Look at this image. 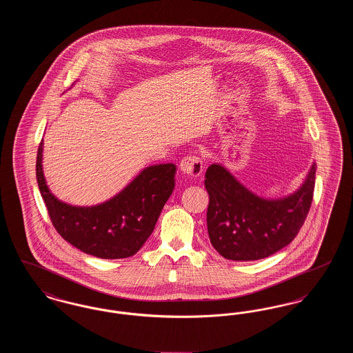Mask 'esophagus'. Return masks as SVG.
Listing matches in <instances>:
<instances>
[{
  "mask_svg": "<svg viewBox=\"0 0 353 353\" xmlns=\"http://www.w3.org/2000/svg\"><path fill=\"white\" fill-rule=\"evenodd\" d=\"M180 170L190 177H199L202 173V160L199 156H186L180 161Z\"/></svg>",
  "mask_w": 353,
  "mask_h": 353,
  "instance_id": "1",
  "label": "esophagus"
}]
</instances>
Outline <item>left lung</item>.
I'll return each instance as SVG.
<instances>
[{"label": "left lung", "instance_id": "left-lung-1", "mask_svg": "<svg viewBox=\"0 0 353 353\" xmlns=\"http://www.w3.org/2000/svg\"><path fill=\"white\" fill-rule=\"evenodd\" d=\"M316 164L294 193L263 199L252 193L221 164L205 173L209 193L206 223L213 248L226 259L255 261L287 246L299 233L308 214Z\"/></svg>", "mask_w": 353, "mask_h": 353}]
</instances>
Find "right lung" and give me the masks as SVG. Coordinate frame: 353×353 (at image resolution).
<instances>
[{
  "mask_svg": "<svg viewBox=\"0 0 353 353\" xmlns=\"http://www.w3.org/2000/svg\"><path fill=\"white\" fill-rule=\"evenodd\" d=\"M43 140L37 153V181L55 230L81 252L101 259L128 258L141 249L174 189V164L143 169L117 196L94 206L58 200L42 169Z\"/></svg>",
  "mask_w": 353,
  "mask_h": 353,
  "instance_id": "right-lung-1",
  "label": "right lung"
}]
</instances>
